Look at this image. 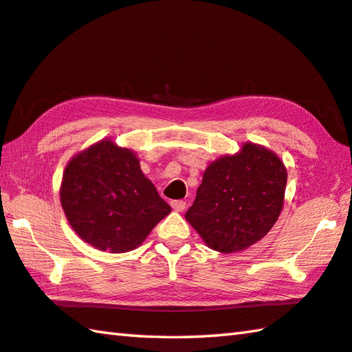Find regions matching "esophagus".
Listing matches in <instances>:
<instances>
[{
    "mask_svg": "<svg viewBox=\"0 0 352 352\" xmlns=\"http://www.w3.org/2000/svg\"><path fill=\"white\" fill-rule=\"evenodd\" d=\"M170 206H172V210H174V211L182 212V211H184V208H186V201L175 200V201H172Z\"/></svg>",
    "mask_w": 352,
    "mask_h": 352,
    "instance_id": "obj_1",
    "label": "esophagus"
}]
</instances>
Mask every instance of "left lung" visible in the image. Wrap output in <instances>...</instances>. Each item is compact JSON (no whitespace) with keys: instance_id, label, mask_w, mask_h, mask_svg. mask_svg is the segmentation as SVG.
<instances>
[{"instance_id":"obj_1","label":"left lung","mask_w":352,"mask_h":352,"mask_svg":"<svg viewBox=\"0 0 352 352\" xmlns=\"http://www.w3.org/2000/svg\"><path fill=\"white\" fill-rule=\"evenodd\" d=\"M287 169L278 155L243 142L205 169L192 206L184 214L208 247L236 253L261 241L283 211Z\"/></svg>"}]
</instances>
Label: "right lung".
Wrapping results in <instances>:
<instances>
[{
    "mask_svg": "<svg viewBox=\"0 0 352 352\" xmlns=\"http://www.w3.org/2000/svg\"><path fill=\"white\" fill-rule=\"evenodd\" d=\"M60 204L77 236L109 253L140 247L170 212L132 148L105 138L76 153L63 172Z\"/></svg>",
    "mask_w": 352,
    "mask_h": 352,
    "instance_id": "obj_1",
    "label": "right lung"
}]
</instances>
